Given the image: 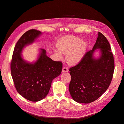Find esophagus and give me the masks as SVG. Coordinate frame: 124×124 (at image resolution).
<instances>
[{"label": "esophagus", "instance_id": "1", "mask_svg": "<svg viewBox=\"0 0 124 124\" xmlns=\"http://www.w3.org/2000/svg\"><path fill=\"white\" fill-rule=\"evenodd\" d=\"M68 71V69L66 67H64L62 69V72H67Z\"/></svg>", "mask_w": 124, "mask_h": 124}]
</instances>
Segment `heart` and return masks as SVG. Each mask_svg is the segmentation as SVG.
<instances>
[{"instance_id":"obj_1","label":"heart","mask_w":124,"mask_h":124,"mask_svg":"<svg viewBox=\"0 0 124 124\" xmlns=\"http://www.w3.org/2000/svg\"><path fill=\"white\" fill-rule=\"evenodd\" d=\"M56 46L58 50L55 51V55L61 58L62 53L66 54V61L71 65H76L79 63L85 56L87 50V43L85 41L70 35L61 38L57 41Z\"/></svg>"}]
</instances>
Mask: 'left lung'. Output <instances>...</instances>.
Returning a JSON list of instances; mask_svg holds the SVG:
<instances>
[{
	"label": "left lung",
	"mask_w": 124,
	"mask_h": 124,
	"mask_svg": "<svg viewBox=\"0 0 124 124\" xmlns=\"http://www.w3.org/2000/svg\"><path fill=\"white\" fill-rule=\"evenodd\" d=\"M96 49L99 56L94 55ZM114 60L107 38L98 32V37L92 50L82 61L69 69L71 79L69 90L73 100L83 103L92 102L107 90L113 78Z\"/></svg>",
	"instance_id": "left-lung-1"
}]
</instances>
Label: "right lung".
<instances>
[{"mask_svg": "<svg viewBox=\"0 0 124 124\" xmlns=\"http://www.w3.org/2000/svg\"><path fill=\"white\" fill-rule=\"evenodd\" d=\"M42 34V32L34 29L23 34L16 45L10 64L11 74L17 92L31 101H40L47 96L52 81L61 74L62 69V63L52 60L43 49L39 50L35 62H29L23 58V49Z\"/></svg>", "mask_w": 124, "mask_h": 124, "instance_id": "1", "label": "right lung"}]
</instances>
